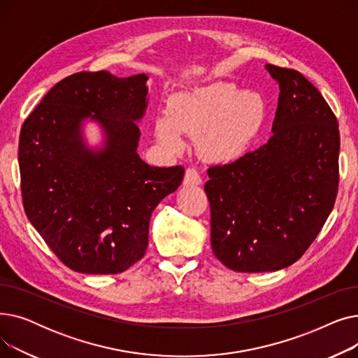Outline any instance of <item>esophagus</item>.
<instances>
[{"mask_svg": "<svg viewBox=\"0 0 358 358\" xmlns=\"http://www.w3.org/2000/svg\"><path fill=\"white\" fill-rule=\"evenodd\" d=\"M201 182V178L197 173L196 168H187L184 174V184L185 185H199Z\"/></svg>", "mask_w": 358, "mask_h": 358, "instance_id": "obj_1", "label": "esophagus"}]
</instances>
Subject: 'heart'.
<instances>
[{
	"label": "heart",
	"instance_id": "heart-1",
	"mask_svg": "<svg viewBox=\"0 0 358 358\" xmlns=\"http://www.w3.org/2000/svg\"><path fill=\"white\" fill-rule=\"evenodd\" d=\"M267 103L257 91H241L232 83H212L180 92L168 101V116L155 126L161 142L181 148V135L201 136L204 157L217 162L239 158L264 123Z\"/></svg>",
	"mask_w": 358,
	"mask_h": 358
}]
</instances>
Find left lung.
<instances>
[{"label": "left lung", "mask_w": 358, "mask_h": 358, "mask_svg": "<svg viewBox=\"0 0 358 358\" xmlns=\"http://www.w3.org/2000/svg\"><path fill=\"white\" fill-rule=\"evenodd\" d=\"M280 94L273 136L208 169L210 242L238 273L286 268L325 224L340 182V130L317 88L294 69L266 65Z\"/></svg>", "instance_id": "1"}]
</instances>
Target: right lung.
I'll return each instance as SVG.
<instances>
[{"label": "right lung", "instance_id": "1", "mask_svg": "<svg viewBox=\"0 0 358 358\" xmlns=\"http://www.w3.org/2000/svg\"><path fill=\"white\" fill-rule=\"evenodd\" d=\"M146 81L145 73L69 75L22 126L18 164L24 212L73 271L117 274L134 266L148 247L150 215L182 181L181 165L150 166L136 152ZM85 118L105 130L100 151L83 143Z\"/></svg>", "mask_w": 358, "mask_h": 358}]
</instances>
